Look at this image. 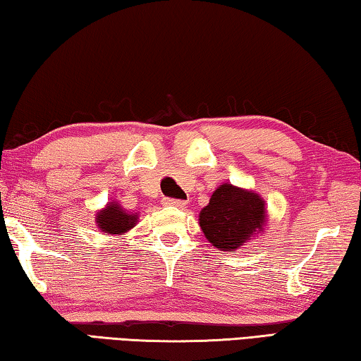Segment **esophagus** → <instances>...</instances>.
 Listing matches in <instances>:
<instances>
[{"mask_svg": "<svg viewBox=\"0 0 361 361\" xmlns=\"http://www.w3.org/2000/svg\"><path fill=\"white\" fill-rule=\"evenodd\" d=\"M162 204H164V205H167V207H175V209H185V207H186V202H185V200L172 199V197H164Z\"/></svg>", "mask_w": 361, "mask_h": 361, "instance_id": "34e87169", "label": "esophagus"}]
</instances>
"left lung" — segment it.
Instances as JSON below:
<instances>
[{"mask_svg": "<svg viewBox=\"0 0 361 361\" xmlns=\"http://www.w3.org/2000/svg\"><path fill=\"white\" fill-rule=\"evenodd\" d=\"M266 219L264 202L258 194L232 185H221L199 215V224L213 247L235 250L261 231Z\"/></svg>", "mask_w": 361, "mask_h": 361, "instance_id": "1", "label": "left lung"}]
</instances>
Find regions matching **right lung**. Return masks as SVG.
<instances>
[{
    "label": "right lung",
    "instance_id": "right-lung-1",
    "mask_svg": "<svg viewBox=\"0 0 361 361\" xmlns=\"http://www.w3.org/2000/svg\"><path fill=\"white\" fill-rule=\"evenodd\" d=\"M137 216L129 215L121 209L118 204H109L105 210H102L97 216V224L105 234H124L135 226Z\"/></svg>",
    "mask_w": 361,
    "mask_h": 361
}]
</instances>
